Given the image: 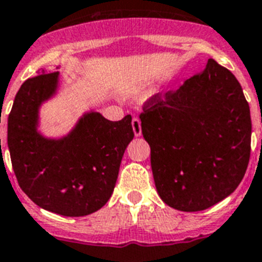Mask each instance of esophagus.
<instances>
[{
	"instance_id": "1",
	"label": "esophagus",
	"mask_w": 262,
	"mask_h": 262,
	"mask_svg": "<svg viewBox=\"0 0 262 262\" xmlns=\"http://www.w3.org/2000/svg\"><path fill=\"white\" fill-rule=\"evenodd\" d=\"M131 124H133V129H134V134H135V136L142 135V126H140L139 119L134 118L133 122H131Z\"/></svg>"
}]
</instances>
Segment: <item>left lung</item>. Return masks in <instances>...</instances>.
Instances as JSON below:
<instances>
[{"instance_id": "obj_1", "label": "left lung", "mask_w": 262, "mask_h": 262, "mask_svg": "<svg viewBox=\"0 0 262 262\" xmlns=\"http://www.w3.org/2000/svg\"><path fill=\"white\" fill-rule=\"evenodd\" d=\"M162 201L181 211L209 209L237 189L250 158L249 104L229 69L210 58L177 91L140 114Z\"/></svg>"}]
</instances>
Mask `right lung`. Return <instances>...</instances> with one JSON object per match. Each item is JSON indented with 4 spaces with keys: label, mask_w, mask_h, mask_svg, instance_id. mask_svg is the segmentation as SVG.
Segmentation results:
<instances>
[{
    "label": "right lung",
    "mask_w": 262,
    "mask_h": 262,
    "mask_svg": "<svg viewBox=\"0 0 262 262\" xmlns=\"http://www.w3.org/2000/svg\"><path fill=\"white\" fill-rule=\"evenodd\" d=\"M57 87L58 72L24 81L8 118V147L19 187L34 204L60 215L83 217L112 195L134 138L131 116L111 122L91 111L68 135L45 138L37 131L38 110Z\"/></svg>",
    "instance_id": "right-lung-1"
}]
</instances>
